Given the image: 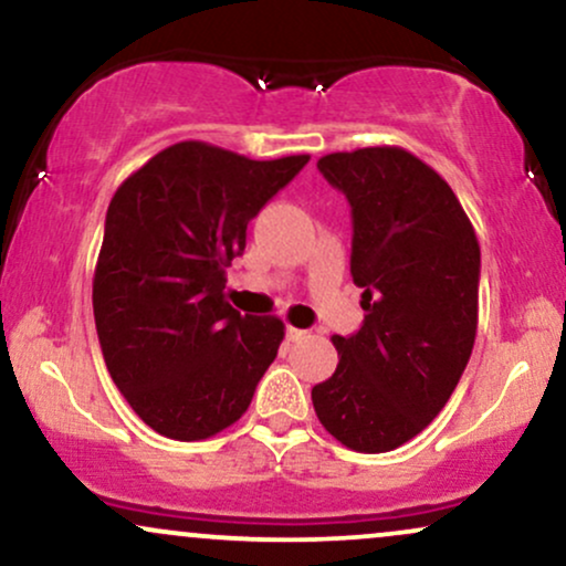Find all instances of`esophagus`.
<instances>
[{
  "label": "esophagus",
  "mask_w": 566,
  "mask_h": 566,
  "mask_svg": "<svg viewBox=\"0 0 566 566\" xmlns=\"http://www.w3.org/2000/svg\"><path fill=\"white\" fill-rule=\"evenodd\" d=\"M303 337H305V329L287 327V340H290V343H297V340H303Z\"/></svg>",
  "instance_id": "obj_1"
}]
</instances>
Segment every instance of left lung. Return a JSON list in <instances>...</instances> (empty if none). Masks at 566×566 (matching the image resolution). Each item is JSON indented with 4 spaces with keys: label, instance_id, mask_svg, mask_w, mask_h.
<instances>
[{
    "label": "left lung",
    "instance_id": "left-lung-1",
    "mask_svg": "<svg viewBox=\"0 0 566 566\" xmlns=\"http://www.w3.org/2000/svg\"><path fill=\"white\" fill-rule=\"evenodd\" d=\"M354 218L350 276L365 324L335 335L316 418L343 447L388 452L418 437L463 375L479 324V239L447 180L399 146L316 161Z\"/></svg>",
    "mask_w": 566,
    "mask_h": 566
}]
</instances>
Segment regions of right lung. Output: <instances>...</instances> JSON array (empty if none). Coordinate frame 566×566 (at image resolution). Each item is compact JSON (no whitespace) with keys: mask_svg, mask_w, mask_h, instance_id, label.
Segmentation results:
<instances>
[{"mask_svg":"<svg viewBox=\"0 0 566 566\" xmlns=\"http://www.w3.org/2000/svg\"><path fill=\"white\" fill-rule=\"evenodd\" d=\"M308 159L180 140L116 188L93 276L97 340L116 388L161 437L199 441L237 423L276 359L284 322L239 314L226 269Z\"/></svg>","mask_w":566,"mask_h":566,"instance_id":"1","label":"right lung"}]
</instances>
